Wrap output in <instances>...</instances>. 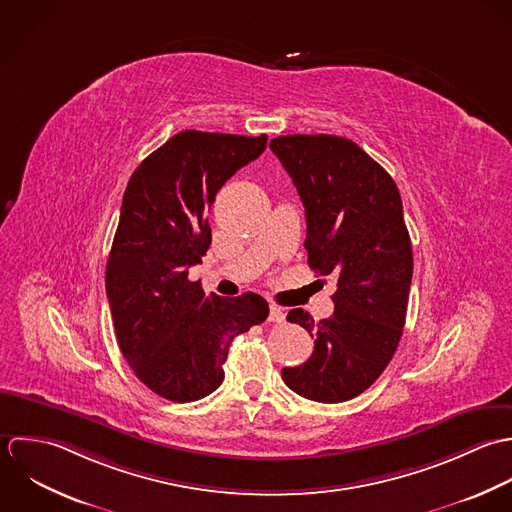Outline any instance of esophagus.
I'll return each mask as SVG.
<instances>
[{"instance_id":"esophagus-1","label":"esophagus","mask_w":512,"mask_h":512,"mask_svg":"<svg viewBox=\"0 0 512 512\" xmlns=\"http://www.w3.org/2000/svg\"><path fill=\"white\" fill-rule=\"evenodd\" d=\"M269 320H271V322H277V324L285 322V312H283V308L277 307V305H271V307H269Z\"/></svg>"}]
</instances>
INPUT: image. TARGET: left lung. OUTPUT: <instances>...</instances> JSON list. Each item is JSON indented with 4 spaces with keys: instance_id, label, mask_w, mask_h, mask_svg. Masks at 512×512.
<instances>
[{
    "instance_id": "left-lung-1",
    "label": "left lung",
    "mask_w": 512,
    "mask_h": 512,
    "mask_svg": "<svg viewBox=\"0 0 512 512\" xmlns=\"http://www.w3.org/2000/svg\"><path fill=\"white\" fill-rule=\"evenodd\" d=\"M269 146L305 205L308 267L336 277L332 316L314 322L303 308L289 312L316 340L305 364L281 374L307 400L346 402L380 378L404 332L413 255L402 198L348 138L289 134Z\"/></svg>"
}]
</instances>
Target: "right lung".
<instances>
[{
	"mask_svg": "<svg viewBox=\"0 0 512 512\" xmlns=\"http://www.w3.org/2000/svg\"><path fill=\"white\" fill-rule=\"evenodd\" d=\"M265 148V134L184 130L128 180L106 297L122 356L146 388L170 402H196L217 390L231 340L269 316L255 293L221 299L188 279L211 245L207 213L215 194Z\"/></svg>",
	"mask_w": 512,
	"mask_h": 512,
	"instance_id": "right-lung-1",
	"label": "right lung"
}]
</instances>
